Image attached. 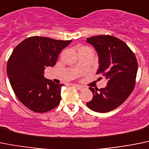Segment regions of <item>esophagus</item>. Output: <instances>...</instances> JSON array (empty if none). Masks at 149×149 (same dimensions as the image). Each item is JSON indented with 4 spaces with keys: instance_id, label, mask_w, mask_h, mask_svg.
Here are the masks:
<instances>
[{
    "instance_id": "1",
    "label": "esophagus",
    "mask_w": 149,
    "mask_h": 149,
    "mask_svg": "<svg viewBox=\"0 0 149 149\" xmlns=\"http://www.w3.org/2000/svg\"><path fill=\"white\" fill-rule=\"evenodd\" d=\"M73 86H74L75 87H76V88H77L78 90H82L83 89H84V87H83L82 86L79 85V84H73Z\"/></svg>"
}]
</instances>
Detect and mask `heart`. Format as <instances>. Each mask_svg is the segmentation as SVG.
Returning a JSON list of instances; mask_svg holds the SVG:
<instances>
[{
  "label": "heart",
  "instance_id": "b5f03b06",
  "mask_svg": "<svg viewBox=\"0 0 149 149\" xmlns=\"http://www.w3.org/2000/svg\"><path fill=\"white\" fill-rule=\"evenodd\" d=\"M81 49H89V48H87V47H82Z\"/></svg>",
  "mask_w": 149,
  "mask_h": 149
}]
</instances>
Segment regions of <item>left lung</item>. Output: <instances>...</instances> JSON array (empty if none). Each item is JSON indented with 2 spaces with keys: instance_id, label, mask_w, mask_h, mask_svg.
I'll use <instances>...</instances> for the list:
<instances>
[{
  "instance_id": "obj_1",
  "label": "left lung",
  "mask_w": 149,
  "mask_h": 149,
  "mask_svg": "<svg viewBox=\"0 0 149 149\" xmlns=\"http://www.w3.org/2000/svg\"><path fill=\"white\" fill-rule=\"evenodd\" d=\"M87 42L95 48L99 66L97 74L107 79V85L100 90L89 87L93 96L87 106L97 112H108L121 105L133 91L137 76L135 55L124 42L110 35L94 36Z\"/></svg>"
}]
</instances>
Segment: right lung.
<instances>
[{"label": "right lung", "mask_w": 149, "mask_h": 149, "mask_svg": "<svg viewBox=\"0 0 149 149\" xmlns=\"http://www.w3.org/2000/svg\"><path fill=\"white\" fill-rule=\"evenodd\" d=\"M72 40L31 37L17 45L8 60L7 75L14 93L33 112L42 113L56 107L62 84L44 76L46 67H54L63 48Z\"/></svg>", "instance_id": "obj_1"}]
</instances>
